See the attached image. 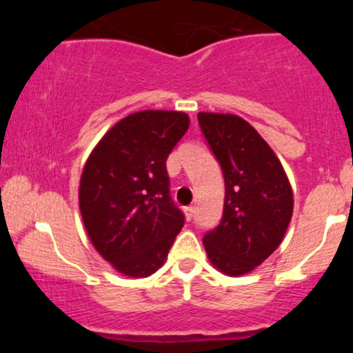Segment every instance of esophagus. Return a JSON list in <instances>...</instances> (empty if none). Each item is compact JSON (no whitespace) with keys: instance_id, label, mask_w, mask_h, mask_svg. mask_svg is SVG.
<instances>
[{"instance_id":"34e87169","label":"esophagus","mask_w":353,"mask_h":353,"mask_svg":"<svg viewBox=\"0 0 353 353\" xmlns=\"http://www.w3.org/2000/svg\"><path fill=\"white\" fill-rule=\"evenodd\" d=\"M194 210H196V208H194V205H189V208H185V209H184L185 219H188V221H190V219L194 217Z\"/></svg>"}]
</instances>
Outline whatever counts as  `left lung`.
Here are the masks:
<instances>
[{
  "label": "left lung",
  "mask_w": 353,
  "mask_h": 353,
  "mask_svg": "<svg viewBox=\"0 0 353 353\" xmlns=\"http://www.w3.org/2000/svg\"><path fill=\"white\" fill-rule=\"evenodd\" d=\"M197 119L225 182L222 221L202 242L210 264L239 277L281 245L294 212L292 185L272 148L245 119L222 112H199Z\"/></svg>",
  "instance_id": "obj_1"
}]
</instances>
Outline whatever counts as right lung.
Instances as JSON below:
<instances>
[{
	"label": "right lung",
	"instance_id": "obj_1",
	"mask_svg": "<svg viewBox=\"0 0 353 353\" xmlns=\"http://www.w3.org/2000/svg\"><path fill=\"white\" fill-rule=\"evenodd\" d=\"M189 123L179 111L132 112L109 129L84 164V228L119 274L143 279L156 272L184 225V214L169 196L165 159Z\"/></svg>",
	"mask_w": 353,
	"mask_h": 353
}]
</instances>
